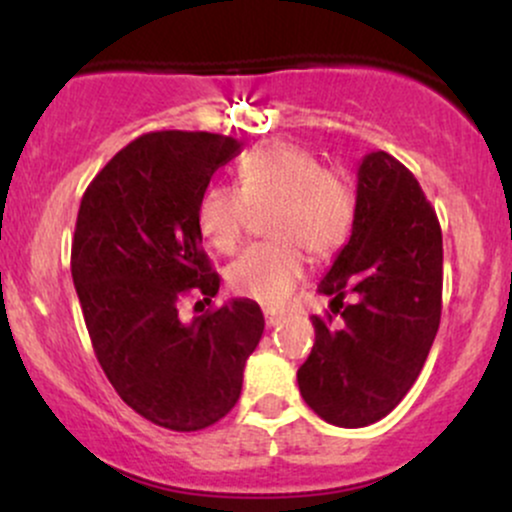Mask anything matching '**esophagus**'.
Segmentation results:
<instances>
[{
    "label": "esophagus",
    "instance_id": "34e87169",
    "mask_svg": "<svg viewBox=\"0 0 512 512\" xmlns=\"http://www.w3.org/2000/svg\"><path fill=\"white\" fill-rule=\"evenodd\" d=\"M264 322H267V327H279L281 322H284V317L279 313H272V310H267V313H264Z\"/></svg>",
    "mask_w": 512,
    "mask_h": 512
}]
</instances>
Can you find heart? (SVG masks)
Listing matches in <instances>:
<instances>
[{"label": "heart", "mask_w": 512, "mask_h": 512, "mask_svg": "<svg viewBox=\"0 0 512 512\" xmlns=\"http://www.w3.org/2000/svg\"><path fill=\"white\" fill-rule=\"evenodd\" d=\"M240 185L216 182L199 199L197 221L211 248L233 252L255 209H276L269 243L252 245L228 267L238 296L276 308L305 274V255L322 260L349 240L356 219L354 182L342 168H325L310 151L272 144L250 151L238 166Z\"/></svg>", "instance_id": "1"}]
</instances>
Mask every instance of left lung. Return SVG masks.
I'll return each instance as SVG.
<instances>
[{
    "label": "left lung",
    "mask_w": 512,
    "mask_h": 512,
    "mask_svg": "<svg viewBox=\"0 0 512 512\" xmlns=\"http://www.w3.org/2000/svg\"><path fill=\"white\" fill-rule=\"evenodd\" d=\"M339 327L313 315L315 344L298 387L327 424H375L424 368L443 308V236L421 185L385 151L358 166L349 243L320 281ZM352 303L343 305V298Z\"/></svg>",
    "instance_id": "left-lung-1"
}]
</instances>
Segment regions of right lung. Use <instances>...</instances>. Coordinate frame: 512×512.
<instances>
[{
  "label": "right lung",
  "mask_w": 512,
  "mask_h": 512,
  "mask_svg": "<svg viewBox=\"0 0 512 512\" xmlns=\"http://www.w3.org/2000/svg\"><path fill=\"white\" fill-rule=\"evenodd\" d=\"M238 151L223 134H144L91 180L76 216L72 279L98 363L127 407L168 431H202L236 407L264 332L250 298L178 315L187 293H219L197 209Z\"/></svg>",
  "instance_id": "right-lung-1"
}]
</instances>
